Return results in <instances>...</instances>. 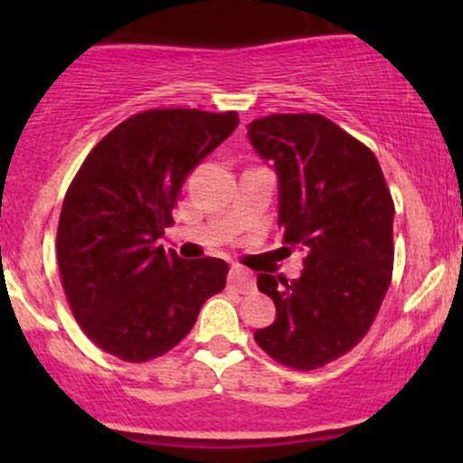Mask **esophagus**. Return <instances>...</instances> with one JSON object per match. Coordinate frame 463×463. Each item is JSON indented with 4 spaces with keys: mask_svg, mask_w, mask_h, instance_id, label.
I'll list each match as a JSON object with an SVG mask.
<instances>
[{
    "mask_svg": "<svg viewBox=\"0 0 463 463\" xmlns=\"http://www.w3.org/2000/svg\"><path fill=\"white\" fill-rule=\"evenodd\" d=\"M228 285L239 291V294H250V291H254V276L243 268H231V272H228Z\"/></svg>",
    "mask_w": 463,
    "mask_h": 463,
    "instance_id": "esophagus-1",
    "label": "esophagus"
}]
</instances>
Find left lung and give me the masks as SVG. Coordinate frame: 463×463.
<instances>
[{
  "mask_svg": "<svg viewBox=\"0 0 463 463\" xmlns=\"http://www.w3.org/2000/svg\"><path fill=\"white\" fill-rule=\"evenodd\" d=\"M248 139L279 178V226L305 252L298 279L259 274L276 320L254 339L269 357L316 370L346 354L381 309L394 265V202L364 143L322 115H269Z\"/></svg>",
  "mask_w": 463,
  "mask_h": 463,
  "instance_id": "left-lung-1",
  "label": "left lung"
}]
</instances>
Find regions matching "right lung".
Masks as SVG:
<instances>
[{
  "label": "right lung",
  "mask_w": 463,
  "mask_h": 463,
  "mask_svg": "<svg viewBox=\"0 0 463 463\" xmlns=\"http://www.w3.org/2000/svg\"><path fill=\"white\" fill-rule=\"evenodd\" d=\"M237 124L232 110H146L84 158L62 202L56 254L69 307L104 353L132 364L161 357L224 289L226 261H187L158 239L184 178Z\"/></svg>",
  "instance_id": "right-lung-1"
}]
</instances>
